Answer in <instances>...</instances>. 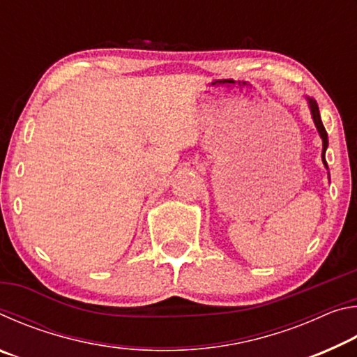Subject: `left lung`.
<instances>
[{
	"label": "left lung",
	"instance_id": "1",
	"mask_svg": "<svg viewBox=\"0 0 357 357\" xmlns=\"http://www.w3.org/2000/svg\"><path fill=\"white\" fill-rule=\"evenodd\" d=\"M309 104H310V110H312V116H313V121H315V126H317V129H318V132H319V137L323 138V154H321V157H323V164H324V167L328 168V164H326V157H324V154H326V149H328V132H326V129H324V126H323V123H321V116H319V108H318V105H317V102L313 100V99H309Z\"/></svg>",
	"mask_w": 357,
	"mask_h": 357
}]
</instances>
